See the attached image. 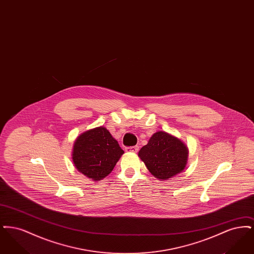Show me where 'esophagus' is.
<instances>
[{"label":"esophagus","mask_w":254,"mask_h":254,"mask_svg":"<svg viewBox=\"0 0 254 254\" xmlns=\"http://www.w3.org/2000/svg\"><path fill=\"white\" fill-rule=\"evenodd\" d=\"M138 150H139V146L138 145H133V146L126 147V151H129V152H137Z\"/></svg>","instance_id":"34e87169"}]
</instances>
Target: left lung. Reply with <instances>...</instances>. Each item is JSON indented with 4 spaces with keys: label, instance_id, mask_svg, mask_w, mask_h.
I'll list each match as a JSON object with an SVG mask.
<instances>
[{
    "label": "left lung",
    "instance_id": "left-lung-1",
    "mask_svg": "<svg viewBox=\"0 0 254 254\" xmlns=\"http://www.w3.org/2000/svg\"><path fill=\"white\" fill-rule=\"evenodd\" d=\"M188 154V148L179 139L164 131L154 133L139 151L147 169L159 180H168L183 171Z\"/></svg>",
    "mask_w": 254,
    "mask_h": 254
}]
</instances>
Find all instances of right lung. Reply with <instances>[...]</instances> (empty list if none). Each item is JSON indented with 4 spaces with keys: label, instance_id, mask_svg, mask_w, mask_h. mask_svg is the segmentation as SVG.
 Wrapping results in <instances>:
<instances>
[{
    "label": "right lung",
    "instance_id": "obj_1",
    "mask_svg": "<svg viewBox=\"0 0 254 254\" xmlns=\"http://www.w3.org/2000/svg\"><path fill=\"white\" fill-rule=\"evenodd\" d=\"M124 153L118 142L103 127L81 134L74 143L72 159L77 169L91 180H102Z\"/></svg>",
    "mask_w": 254,
    "mask_h": 254
}]
</instances>
